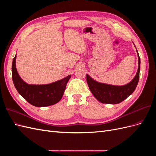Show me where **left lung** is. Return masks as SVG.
<instances>
[{"label":"left lung","mask_w":156,"mask_h":156,"mask_svg":"<svg viewBox=\"0 0 156 156\" xmlns=\"http://www.w3.org/2000/svg\"><path fill=\"white\" fill-rule=\"evenodd\" d=\"M137 55L139 59L137 72L133 79L126 85L115 86L98 83L87 74V81L90 90L99 101L107 104H117L123 101L134 92L139 80L140 59L138 52Z\"/></svg>","instance_id":"8db88e82"}]
</instances>
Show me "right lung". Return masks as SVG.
Instances as JSON below:
<instances>
[{
    "label": "right lung",
    "mask_w": 156,
    "mask_h": 156,
    "mask_svg": "<svg viewBox=\"0 0 156 156\" xmlns=\"http://www.w3.org/2000/svg\"><path fill=\"white\" fill-rule=\"evenodd\" d=\"M16 55L12 62V80L19 94L31 105L36 107H46L58 103L62 98L71 75L55 83L36 85L23 81L19 75L16 66Z\"/></svg>",
    "instance_id": "add662e5"
}]
</instances>
